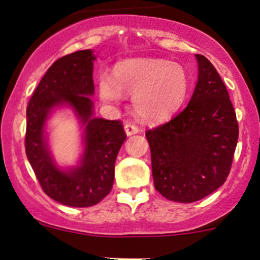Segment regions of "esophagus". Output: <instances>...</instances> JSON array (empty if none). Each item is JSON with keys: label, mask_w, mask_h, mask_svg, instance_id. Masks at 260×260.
I'll use <instances>...</instances> for the list:
<instances>
[{"label": "esophagus", "mask_w": 260, "mask_h": 260, "mask_svg": "<svg viewBox=\"0 0 260 260\" xmlns=\"http://www.w3.org/2000/svg\"><path fill=\"white\" fill-rule=\"evenodd\" d=\"M124 131L125 133H127V136H132L140 132V128H138L136 124H133V123H125Z\"/></svg>", "instance_id": "obj_1"}]
</instances>
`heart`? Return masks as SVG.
<instances>
[{"instance_id":"heart-1","label":"heart","mask_w":260,"mask_h":260,"mask_svg":"<svg viewBox=\"0 0 260 260\" xmlns=\"http://www.w3.org/2000/svg\"><path fill=\"white\" fill-rule=\"evenodd\" d=\"M99 94L108 103H119L123 94L133 95V109L145 120L171 117L185 101L188 78L185 69L166 59H132L118 64L113 79L102 74Z\"/></svg>"}]
</instances>
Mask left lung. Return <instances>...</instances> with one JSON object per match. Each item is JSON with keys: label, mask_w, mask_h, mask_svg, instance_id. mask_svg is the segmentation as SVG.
Masks as SVG:
<instances>
[{"label": "left lung", "mask_w": 260, "mask_h": 260, "mask_svg": "<svg viewBox=\"0 0 260 260\" xmlns=\"http://www.w3.org/2000/svg\"><path fill=\"white\" fill-rule=\"evenodd\" d=\"M196 59L199 79L187 107L146 132L154 187L179 203L201 200L226 181L239 137L224 81L204 55Z\"/></svg>", "instance_id": "1"}]
</instances>
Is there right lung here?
Wrapping results in <instances>:
<instances>
[{"mask_svg": "<svg viewBox=\"0 0 260 260\" xmlns=\"http://www.w3.org/2000/svg\"><path fill=\"white\" fill-rule=\"evenodd\" d=\"M91 50H80L57 59L43 77L26 109L25 149L41 188L57 203L88 208L103 200L112 190L118 151L127 138L120 120L93 117L94 93ZM68 104L86 125L81 165L62 172L53 164L43 127L54 106Z\"/></svg>", "mask_w": 260, "mask_h": 260, "instance_id": "obj_1", "label": "right lung"}]
</instances>
